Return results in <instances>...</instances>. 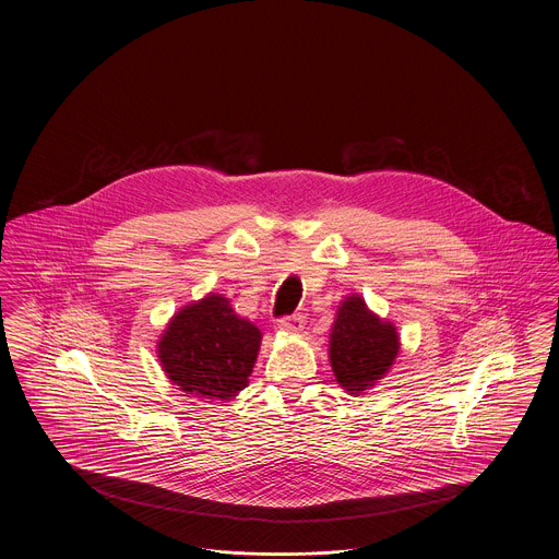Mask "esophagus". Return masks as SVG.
<instances>
[{"label":"esophagus","mask_w":559,"mask_h":559,"mask_svg":"<svg viewBox=\"0 0 559 559\" xmlns=\"http://www.w3.org/2000/svg\"><path fill=\"white\" fill-rule=\"evenodd\" d=\"M278 330L287 332V334H298L304 330V317L294 314V317H285L278 321Z\"/></svg>","instance_id":"esophagus-1"}]
</instances>
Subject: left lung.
<instances>
[{
	"label": "left lung",
	"instance_id": "1",
	"mask_svg": "<svg viewBox=\"0 0 559 559\" xmlns=\"http://www.w3.org/2000/svg\"><path fill=\"white\" fill-rule=\"evenodd\" d=\"M400 353L397 328L368 308L359 294H348L330 330L332 372L350 395H361L385 379Z\"/></svg>",
	"mask_w": 559,
	"mask_h": 559
}]
</instances>
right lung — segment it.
<instances>
[{"instance_id": "right-lung-1", "label": "right lung", "mask_w": 559, "mask_h": 559, "mask_svg": "<svg viewBox=\"0 0 559 559\" xmlns=\"http://www.w3.org/2000/svg\"><path fill=\"white\" fill-rule=\"evenodd\" d=\"M259 346L258 325L236 314L229 298L206 294L168 321L157 341V357L185 395L229 402L249 385Z\"/></svg>"}]
</instances>
